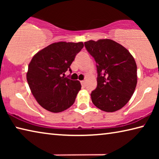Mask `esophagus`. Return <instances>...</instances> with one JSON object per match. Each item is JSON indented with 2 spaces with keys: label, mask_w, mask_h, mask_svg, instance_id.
Returning <instances> with one entry per match:
<instances>
[{
  "label": "esophagus",
  "mask_w": 159,
  "mask_h": 159,
  "mask_svg": "<svg viewBox=\"0 0 159 159\" xmlns=\"http://www.w3.org/2000/svg\"><path fill=\"white\" fill-rule=\"evenodd\" d=\"M80 83H81L82 85H85V80H81V81H80Z\"/></svg>",
  "instance_id": "1"
}]
</instances>
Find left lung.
Wrapping results in <instances>:
<instances>
[{
	"instance_id": "obj_1",
	"label": "left lung",
	"mask_w": 159,
	"mask_h": 159,
	"mask_svg": "<svg viewBox=\"0 0 159 159\" xmlns=\"http://www.w3.org/2000/svg\"><path fill=\"white\" fill-rule=\"evenodd\" d=\"M95 59L98 85L90 94L93 103L106 112H114L124 107L135 90L137 65L130 52L110 39L84 43Z\"/></svg>"
}]
</instances>
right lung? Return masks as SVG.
Returning a JSON list of instances; mask_svg holds the SVG:
<instances>
[{
  "label": "right lung",
  "instance_id": "right-lung-1",
  "mask_svg": "<svg viewBox=\"0 0 159 159\" xmlns=\"http://www.w3.org/2000/svg\"><path fill=\"white\" fill-rule=\"evenodd\" d=\"M83 48L82 42H58L40 50L29 64L26 79L32 94L40 105L58 113L74 103L81 88L79 80L62 76Z\"/></svg>",
  "mask_w": 159,
  "mask_h": 159
}]
</instances>
